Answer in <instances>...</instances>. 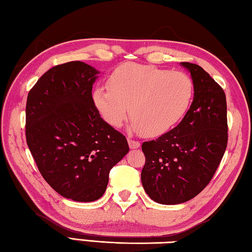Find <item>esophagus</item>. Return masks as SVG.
<instances>
[{"label": "esophagus", "instance_id": "1", "mask_svg": "<svg viewBox=\"0 0 252 252\" xmlns=\"http://www.w3.org/2000/svg\"><path fill=\"white\" fill-rule=\"evenodd\" d=\"M128 145H129L130 149H137V148H139V147H140V142L137 141V140H134V139L128 138Z\"/></svg>", "mask_w": 252, "mask_h": 252}]
</instances>
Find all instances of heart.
<instances>
[{"mask_svg": "<svg viewBox=\"0 0 252 252\" xmlns=\"http://www.w3.org/2000/svg\"><path fill=\"white\" fill-rule=\"evenodd\" d=\"M107 87H97L93 93L103 120L121 127L129 107L132 128L147 137L162 135L177 125L194 94L193 80L187 73L134 63L114 70Z\"/></svg>", "mask_w": 252, "mask_h": 252, "instance_id": "b5f03b06", "label": "heart"}]
</instances>
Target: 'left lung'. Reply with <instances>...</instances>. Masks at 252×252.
I'll use <instances>...</instances> for the list:
<instances>
[{
	"label": "left lung",
	"mask_w": 252,
	"mask_h": 252,
	"mask_svg": "<svg viewBox=\"0 0 252 252\" xmlns=\"http://www.w3.org/2000/svg\"><path fill=\"white\" fill-rule=\"evenodd\" d=\"M191 72L194 98L181 123L141 146V183L157 203L189 201L211 182L227 148V103L222 88L198 64L182 63Z\"/></svg>",
	"instance_id": "8db88e82"
}]
</instances>
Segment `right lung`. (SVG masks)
I'll use <instances>...</instances> for the list:
<instances>
[{"instance_id": "1", "label": "right lung", "mask_w": 252, "mask_h": 252, "mask_svg": "<svg viewBox=\"0 0 252 252\" xmlns=\"http://www.w3.org/2000/svg\"><path fill=\"white\" fill-rule=\"evenodd\" d=\"M97 71L81 61L55 65L28 92L27 146L42 178L65 198L93 202L129 147L99 116L92 97Z\"/></svg>"}]
</instances>
